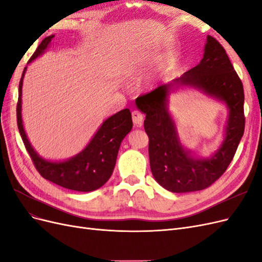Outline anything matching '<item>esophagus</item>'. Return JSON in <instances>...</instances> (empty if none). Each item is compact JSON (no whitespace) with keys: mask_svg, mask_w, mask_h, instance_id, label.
<instances>
[{"mask_svg":"<svg viewBox=\"0 0 262 262\" xmlns=\"http://www.w3.org/2000/svg\"><path fill=\"white\" fill-rule=\"evenodd\" d=\"M143 118H144L143 115H142L139 112H137V110L132 112V121L136 125H141L142 122H143Z\"/></svg>","mask_w":262,"mask_h":262,"instance_id":"obj_1","label":"esophagus"}]
</instances>
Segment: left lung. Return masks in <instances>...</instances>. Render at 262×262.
<instances>
[{"mask_svg": "<svg viewBox=\"0 0 262 262\" xmlns=\"http://www.w3.org/2000/svg\"><path fill=\"white\" fill-rule=\"evenodd\" d=\"M179 86H192L226 102L229 119L226 138L209 159L194 158L181 145L174 122L168 112V97ZM244 89L225 49L212 36L207 37L199 64L168 84L136 99L145 114L144 130L148 136L149 166L155 180L171 192L203 190L227 169L245 130Z\"/></svg>", "mask_w": 262, "mask_h": 262, "instance_id": "left-lung-1", "label": "left lung"}]
</instances>
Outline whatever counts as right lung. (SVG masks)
Masks as SVG:
<instances>
[{
  "mask_svg": "<svg viewBox=\"0 0 262 262\" xmlns=\"http://www.w3.org/2000/svg\"><path fill=\"white\" fill-rule=\"evenodd\" d=\"M54 35L46 37L31 55L28 63L33 62L48 48ZM26 69L19 82L17 101V125L28 154L40 175L53 184L80 192L94 191L104 186L114 171L119 147L122 140L132 129V118L128 108L109 117L102 122L98 131L82 152L63 162L43 160L29 143L24 130L21 119V87Z\"/></svg>",
  "mask_w": 262,
  "mask_h": 262,
  "instance_id": "obj_1",
  "label": "right lung"
}]
</instances>
